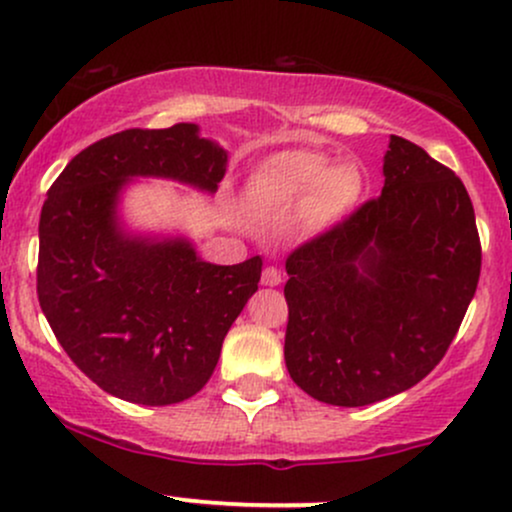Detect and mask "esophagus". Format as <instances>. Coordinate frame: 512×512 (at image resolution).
Returning <instances> with one entry per match:
<instances>
[{
  "label": "esophagus",
  "instance_id": "esophagus-1",
  "mask_svg": "<svg viewBox=\"0 0 512 512\" xmlns=\"http://www.w3.org/2000/svg\"><path fill=\"white\" fill-rule=\"evenodd\" d=\"M281 281H284V276H281V272L276 267H267L262 272V286H279Z\"/></svg>",
  "mask_w": 512,
  "mask_h": 512
}]
</instances>
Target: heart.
Segmentation results:
<instances>
[{
    "label": "heart",
    "mask_w": 512,
    "mask_h": 512,
    "mask_svg": "<svg viewBox=\"0 0 512 512\" xmlns=\"http://www.w3.org/2000/svg\"><path fill=\"white\" fill-rule=\"evenodd\" d=\"M366 190L363 170L354 161L327 163L313 149L279 151L262 158L245 180V199L257 211L291 209L298 204V223L308 233H325L342 223Z\"/></svg>",
    "instance_id": "1"
}]
</instances>
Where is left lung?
Segmentation results:
<instances>
[{"label":"left lung","mask_w":512,"mask_h":512,"mask_svg":"<svg viewBox=\"0 0 512 512\" xmlns=\"http://www.w3.org/2000/svg\"><path fill=\"white\" fill-rule=\"evenodd\" d=\"M383 178L378 199L286 260V368L334 407H366L424 380L479 284L481 245L462 180L395 134Z\"/></svg>","instance_id":"left-lung-1"}]
</instances>
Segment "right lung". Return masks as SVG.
Returning <instances> with one entry per match:
<instances>
[{
	"mask_svg": "<svg viewBox=\"0 0 512 512\" xmlns=\"http://www.w3.org/2000/svg\"><path fill=\"white\" fill-rule=\"evenodd\" d=\"M228 151L195 122L125 129L76 154L40 211L38 301L57 342L108 395L166 407L197 395L262 274L260 255L211 264L182 233L132 231L139 178L214 195Z\"/></svg>",
	"mask_w": 512,
	"mask_h": 512,
	"instance_id": "obj_1",
	"label": "right lung"
}]
</instances>
